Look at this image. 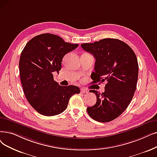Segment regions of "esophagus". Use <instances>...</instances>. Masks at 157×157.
<instances>
[{
    "label": "esophagus",
    "instance_id": "esophagus-1",
    "mask_svg": "<svg viewBox=\"0 0 157 157\" xmlns=\"http://www.w3.org/2000/svg\"><path fill=\"white\" fill-rule=\"evenodd\" d=\"M88 91L86 90V89H85V88H81V93H83V94H85V93H87Z\"/></svg>",
    "mask_w": 157,
    "mask_h": 157
}]
</instances>
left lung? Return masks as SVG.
Masks as SVG:
<instances>
[{"label": "left lung", "mask_w": 157, "mask_h": 157, "mask_svg": "<svg viewBox=\"0 0 157 157\" xmlns=\"http://www.w3.org/2000/svg\"><path fill=\"white\" fill-rule=\"evenodd\" d=\"M81 46L95 59L92 83L106 82L103 93L90 90L96 95L97 101L87 107V112L101 122L113 121L126 110L134 95L139 74L137 56L128 44L115 38H104Z\"/></svg>", "instance_id": "8db88e82"}]
</instances>
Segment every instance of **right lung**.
I'll return each instance as SVG.
<instances>
[{"instance_id":"obj_1","label":"right lung","mask_w":157,"mask_h":157,"mask_svg":"<svg viewBox=\"0 0 157 157\" xmlns=\"http://www.w3.org/2000/svg\"><path fill=\"white\" fill-rule=\"evenodd\" d=\"M78 46L45 33L33 38L24 47L19 61L20 80L27 100L39 113L53 116L62 113L72 95L79 94L76 86L59 85L52 74L59 72L64 56Z\"/></svg>"}]
</instances>
